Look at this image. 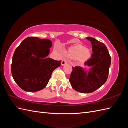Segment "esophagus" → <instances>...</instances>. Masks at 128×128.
<instances>
[{
    "label": "esophagus",
    "mask_w": 128,
    "mask_h": 128,
    "mask_svg": "<svg viewBox=\"0 0 128 128\" xmlns=\"http://www.w3.org/2000/svg\"><path fill=\"white\" fill-rule=\"evenodd\" d=\"M68 62V59H66V58H65V59H62V60L61 65H62V66H64V65H65L66 64H67Z\"/></svg>",
    "instance_id": "1"
}]
</instances>
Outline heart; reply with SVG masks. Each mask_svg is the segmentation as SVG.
Segmentation results:
<instances>
[{
  "label": "heart",
  "instance_id": "obj_1",
  "mask_svg": "<svg viewBox=\"0 0 128 128\" xmlns=\"http://www.w3.org/2000/svg\"><path fill=\"white\" fill-rule=\"evenodd\" d=\"M68 54L72 57H77L80 61L87 60L90 56L89 50L80 44L72 46L68 50Z\"/></svg>",
  "mask_w": 128,
  "mask_h": 128
}]
</instances>
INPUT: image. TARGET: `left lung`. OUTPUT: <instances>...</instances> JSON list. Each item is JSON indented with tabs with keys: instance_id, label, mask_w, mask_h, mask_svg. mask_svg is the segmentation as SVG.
<instances>
[{
	"instance_id": "left-lung-1",
	"label": "left lung",
	"mask_w": 128,
	"mask_h": 128,
	"mask_svg": "<svg viewBox=\"0 0 128 128\" xmlns=\"http://www.w3.org/2000/svg\"><path fill=\"white\" fill-rule=\"evenodd\" d=\"M92 44L91 58L84 65L91 67L88 72L82 67H72L69 82L76 91L91 93L101 87L106 82L110 66L111 58L106 46L94 38L86 37Z\"/></svg>"
}]
</instances>
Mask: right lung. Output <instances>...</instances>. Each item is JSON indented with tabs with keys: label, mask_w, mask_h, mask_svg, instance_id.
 Wrapping results in <instances>:
<instances>
[{
	"label": "right lung",
	"mask_w": 128,
	"mask_h": 128,
	"mask_svg": "<svg viewBox=\"0 0 128 128\" xmlns=\"http://www.w3.org/2000/svg\"><path fill=\"white\" fill-rule=\"evenodd\" d=\"M52 42L48 39L29 37L15 50L11 65L12 75L22 90L36 92L43 89L52 73L61 61L47 58Z\"/></svg>",
	"instance_id": "1"
}]
</instances>
